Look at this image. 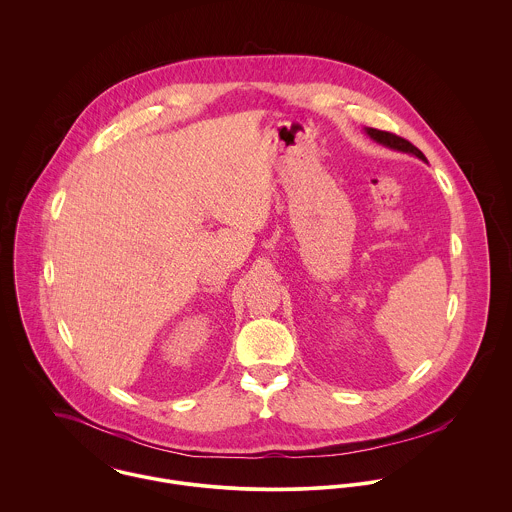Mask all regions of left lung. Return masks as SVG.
Returning <instances> with one entry per match:
<instances>
[{
  "mask_svg": "<svg viewBox=\"0 0 512 512\" xmlns=\"http://www.w3.org/2000/svg\"><path fill=\"white\" fill-rule=\"evenodd\" d=\"M366 136L370 140H374L376 144L380 146L390 147L394 151H402V153H410L422 161H426V155L418 149L416 146H412L408 140L396 136V134H390V132H382V130H376V128H365Z\"/></svg>",
  "mask_w": 512,
  "mask_h": 512,
  "instance_id": "1",
  "label": "left lung"
}]
</instances>
